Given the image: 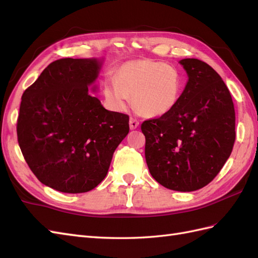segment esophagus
Instances as JSON below:
<instances>
[{"mask_svg": "<svg viewBox=\"0 0 258 258\" xmlns=\"http://www.w3.org/2000/svg\"><path fill=\"white\" fill-rule=\"evenodd\" d=\"M129 126H130V129L134 130V129H137L139 127V121L136 119V118H130L129 120Z\"/></svg>", "mask_w": 258, "mask_h": 258, "instance_id": "34e87169", "label": "esophagus"}]
</instances>
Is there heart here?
I'll list each match as a JSON object with an SVG mask.
<instances>
[{
    "label": "heart",
    "instance_id": "1",
    "mask_svg": "<svg viewBox=\"0 0 258 258\" xmlns=\"http://www.w3.org/2000/svg\"><path fill=\"white\" fill-rule=\"evenodd\" d=\"M184 88V76L177 68L153 59L129 61L103 83L104 97L112 110L126 112L132 96L137 110L147 117L173 111Z\"/></svg>",
    "mask_w": 258,
    "mask_h": 258
}]
</instances>
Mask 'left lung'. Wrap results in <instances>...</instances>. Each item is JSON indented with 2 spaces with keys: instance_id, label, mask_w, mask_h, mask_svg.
Masks as SVG:
<instances>
[{
  "instance_id": "left-lung-1",
  "label": "left lung",
  "mask_w": 258,
  "mask_h": 258,
  "mask_svg": "<svg viewBox=\"0 0 258 258\" xmlns=\"http://www.w3.org/2000/svg\"><path fill=\"white\" fill-rule=\"evenodd\" d=\"M188 81L177 105L145 120V159L152 176L166 188L194 191L218 174L236 139L235 107L227 86L206 62L182 59Z\"/></svg>"
}]
</instances>
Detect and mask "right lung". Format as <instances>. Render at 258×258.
<instances>
[{"label": "right lung", "mask_w": 258, "mask_h": 258, "mask_svg": "<svg viewBox=\"0 0 258 258\" xmlns=\"http://www.w3.org/2000/svg\"><path fill=\"white\" fill-rule=\"evenodd\" d=\"M104 59L53 61L23 92L17 120L20 150L44 185L80 194L97 187L129 132V116L107 111L88 90Z\"/></svg>", "instance_id": "obj_1"}]
</instances>
